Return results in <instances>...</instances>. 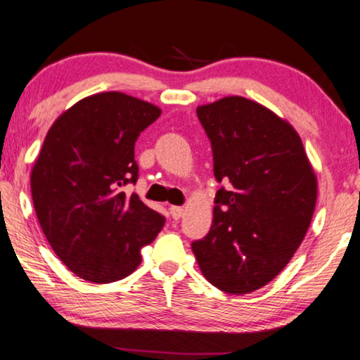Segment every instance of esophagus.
<instances>
[{
  "mask_svg": "<svg viewBox=\"0 0 360 360\" xmlns=\"http://www.w3.org/2000/svg\"><path fill=\"white\" fill-rule=\"evenodd\" d=\"M169 214H171V217H173L174 220H179L181 217H182V214H184V209H182V207L171 205V207H169Z\"/></svg>",
  "mask_w": 360,
  "mask_h": 360,
  "instance_id": "1",
  "label": "esophagus"
}]
</instances>
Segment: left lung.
I'll return each instance as SVG.
<instances>
[{"mask_svg":"<svg viewBox=\"0 0 360 360\" xmlns=\"http://www.w3.org/2000/svg\"><path fill=\"white\" fill-rule=\"evenodd\" d=\"M212 145L214 221L192 251L221 292H255L292 259L316 205V176L300 136L255 101L229 96L197 108Z\"/></svg>","mask_w":360,"mask_h":360,"instance_id":"1","label":"left lung"}]
</instances>
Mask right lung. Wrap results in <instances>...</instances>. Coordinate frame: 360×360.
Returning a JSON list of instances; mask_svg holds the SVG:
<instances>
[{
  "label": "right lung",
  "mask_w": 360,
  "mask_h": 360,
  "mask_svg": "<svg viewBox=\"0 0 360 360\" xmlns=\"http://www.w3.org/2000/svg\"><path fill=\"white\" fill-rule=\"evenodd\" d=\"M160 114L109 91L78 101L47 131L30 174L34 209L55 255L81 279L130 276L163 229V215L122 192L139 179L135 141Z\"/></svg>",
  "instance_id": "1"
}]
</instances>
